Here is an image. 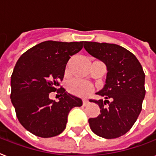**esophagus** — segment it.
<instances>
[{"label": "esophagus", "mask_w": 156, "mask_h": 156, "mask_svg": "<svg viewBox=\"0 0 156 156\" xmlns=\"http://www.w3.org/2000/svg\"><path fill=\"white\" fill-rule=\"evenodd\" d=\"M89 103H90V102L88 99H86V98H84V99L82 100V104H83V106H84V107L87 106V105L89 104Z\"/></svg>", "instance_id": "esophagus-1"}]
</instances>
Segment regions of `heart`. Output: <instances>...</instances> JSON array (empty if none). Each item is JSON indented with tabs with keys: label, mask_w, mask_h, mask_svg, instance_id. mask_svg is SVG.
Returning a JSON list of instances; mask_svg holds the SVG:
<instances>
[{
	"label": "heart",
	"mask_w": 156,
	"mask_h": 156,
	"mask_svg": "<svg viewBox=\"0 0 156 156\" xmlns=\"http://www.w3.org/2000/svg\"><path fill=\"white\" fill-rule=\"evenodd\" d=\"M68 90L72 94L85 97L90 94L92 91V86L89 82L76 79L69 82V84L68 85Z\"/></svg>",
	"instance_id": "1"
}]
</instances>
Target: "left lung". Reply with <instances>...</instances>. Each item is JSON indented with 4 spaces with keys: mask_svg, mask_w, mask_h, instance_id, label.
<instances>
[{
    "mask_svg": "<svg viewBox=\"0 0 156 156\" xmlns=\"http://www.w3.org/2000/svg\"><path fill=\"white\" fill-rule=\"evenodd\" d=\"M90 55L106 64V84L98 95L105 100H92L100 107V115L89 119L94 134L105 139L125 135L132 127L142 111L145 97V74L136 57L116 44L84 41Z\"/></svg>",
    "mask_w": 156,
    "mask_h": 156,
    "instance_id": "left-lung-1",
    "label": "left lung"
}]
</instances>
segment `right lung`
<instances>
[{
  "mask_svg": "<svg viewBox=\"0 0 156 156\" xmlns=\"http://www.w3.org/2000/svg\"><path fill=\"white\" fill-rule=\"evenodd\" d=\"M82 47L83 41H43L16 62L11 76L10 98L20 123L34 135L49 138L61 134L70 110L82 105L81 98L58 88L68 61ZM55 91L59 102L49 98V93Z\"/></svg>",
  "mask_w": 156,
  "mask_h": 156,
  "instance_id": "right-lung-1",
  "label": "right lung"
}]
</instances>
